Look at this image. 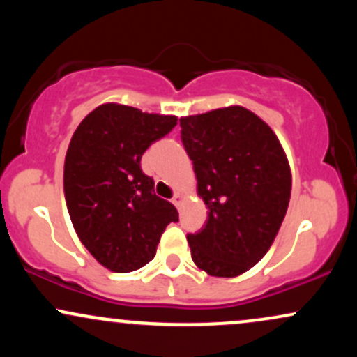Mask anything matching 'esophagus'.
<instances>
[{
    "mask_svg": "<svg viewBox=\"0 0 357 357\" xmlns=\"http://www.w3.org/2000/svg\"><path fill=\"white\" fill-rule=\"evenodd\" d=\"M181 199H183V196L179 195V192H176V195L173 196V203L176 204V206H179V204H181Z\"/></svg>",
    "mask_w": 357,
    "mask_h": 357,
    "instance_id": "esophagus-1",
    "label": "esophagus"
}]
</instances>
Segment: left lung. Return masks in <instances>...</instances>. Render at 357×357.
<instances>
[{"instance_id":"obj_1","label":"left lung","mask_w":357,"mask_h":357,"mask_svg":"<svg viewBox=\"0 0 357 357\" xmlns=\"http://www.w3.org/2000/svg\"><path fill=\"white\" fill-rule=\"evenodd\" d=\"M181 141L192 161L206 225L188 235L196 267L236 277L257 265L289 208L292 174L280 142L240 105L183 117Z\"/></svg>"}]
</instances>
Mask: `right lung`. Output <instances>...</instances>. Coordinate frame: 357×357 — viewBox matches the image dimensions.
<instances>
[{"mask_svg": "<svg viewBox=\"0 0 357 357\" xmlns=\"http://www.w3.org/2000/svg\"><path fill=\"white\" fill-rule=\"evenodd\" d=\"M176 121L104 104L73 132L63 167L68 215L84 247L112 272H134L149 264L162 231L179 220L141 169L147 147L169 134Z\"/></svg>", "mask_w": 357, "mask_h": 357, "instance_id": "add662e5", "label": "right lung"}]
</instances>
